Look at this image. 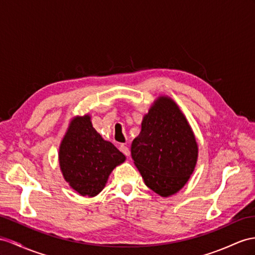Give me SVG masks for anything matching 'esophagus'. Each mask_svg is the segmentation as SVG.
<instances>
[{"label":"esophagus","instance_id":"obj_1","mask_svg":"<svg viewBox=\"0 0 255 255\" xmlns=\"http://www.w3.org/2000/svg\"><path fill=\"white\" fill-rule=\"evenodd\" d=\"M120 149H121V152H122L124 155L129 156L130 151H129V148H128L125 144H121V145H120Z\"/></svg>","mask_w":255,"mask_h":255}]
</instances>
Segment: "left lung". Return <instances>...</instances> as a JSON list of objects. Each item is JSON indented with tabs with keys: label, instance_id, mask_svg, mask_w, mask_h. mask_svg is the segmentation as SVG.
<instances>
[{
	"label": "left lung",
	"instance_id": "8db88e82",
	"mask_svg": "<svg viewBox=\"0 0 255 255\" xmlns=\"http://www.w3.org/2000/svg\"><path fill=\"white\" fill-rule=\"evenodd\" d=\"M198 147L184 115L171 99L160 97L143 117L131 156L145 184L160 196L173 195L190 179Z\"/></svg>",
	"mask_w": 255,
	"mask_h": 255
}]
</instances>
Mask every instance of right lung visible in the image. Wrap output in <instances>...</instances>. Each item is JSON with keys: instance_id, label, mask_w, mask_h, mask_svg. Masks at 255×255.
I'll list each match as a JSON object with an SVG mask.
<instances>
[{"instance_id": "obj_1", "label": "right lung", "mask_w": 255, "mask_h": 255, "mask_svg": "<svg viewBox=\"0 0 255 255\" xmlns=\"http://www.w3.org/2000/svg\"><path fill=\"white\" fill-rule=\"evenodd\" d=\"M126 157L96 131L88 115L75 117L61 142L60 168L65 181L82 196L99 194L113 169Z\"/></svg>"}]
</instances>
